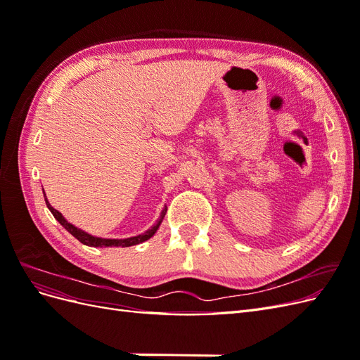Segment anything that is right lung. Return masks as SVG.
Segmentation results:
<instances>
[{
	"label": "right lung",
	"instance_id": "obj_1",
	"mask_svg": "<svg viewBox=\"0 0 360 360\" xmlns=\"http://www.w3.org/2000/svg\"><path fill=\"white\" fill-rule=\"evenodd\" d=\"M45 201H46L48 209H49L51 213L53 214V217H56V219H57L64 228H66V230H68L73 237L78 238V240H79L81 243H84V245H86V246H93V248H112V246L127 248V246H134V245L143 243V242L148 240L150 237L155 236V233L158 231V228H159V225L162 224L163 217H165V213H167V207H165V209L162 210L160 217L158 219V222H156L153 226H151L150 230H147L146 233L139 234V236L129 237V238H102V237H96V236H91V234H89V233H85V231L79 230L78 226H75V225H72L70 222H68L66 219H64V216H63L58 210L53 209V207L49 204V201L46 200V195H45Z\"/></svg>",
	"mask_w": 360,
	"mask_h": 360
}]
</instances>
